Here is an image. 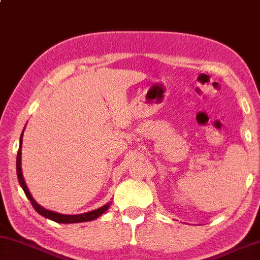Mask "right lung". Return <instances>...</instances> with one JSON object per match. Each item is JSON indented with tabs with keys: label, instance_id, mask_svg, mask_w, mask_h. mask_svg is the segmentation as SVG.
<instances>
[{
	"label": "right lung",
	"instance_id": "obj_1",
	"mask_svg": "<svg viewBox=\"0 0 260 260\" xmlns=\"http://www.w3.org/2000/svg\"><path fill=\"white\" fill-rule=\"evenodd\" d=\"M24 130H22V134L20 136L19 149H18V154H17V176H18V181H19L21 188L24 189L26 197L28 198V200L30 201L31 206L34 207L35 210L38 211L41 216H43L45 218H48V219L53 220V221H56V222H61V224H75V222H84V221H91V220L97 219L98 217H100V216L103 215V213H105V212L108 210V208L111 207V204H112L111 201L105 204V206L100 207L98 209H95V210L89 211V212H84V213H80V215H62V213L48 210V209H44L43 207H41L40 204L35 201L34 198L31 197L29 189H28V187H27V185L25 183L24 176H22V170H21V145H22V136H24Z\"/></svg>",
	"mask_w": 260,
	"mask_h": 260
}]
</instances>
